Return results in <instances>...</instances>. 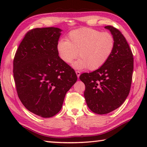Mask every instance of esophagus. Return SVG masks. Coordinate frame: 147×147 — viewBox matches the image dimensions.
I'll use <instances>...</instances> for the list:
<instances>
[{
	"label": "esophagus",
	"instance_id": "obj_1",
	"mask_svg": "<svg viewBox=\"0 0 147 147\" xmlns=\"http://www.w3.org/2000/svg\"><path fill=\"white\" fill-rule=\"evenodd\" d=\"M76 75H77V77H78V78H79L80 75V72L76 71Z\"/></svg>",
	"mask_w": 147,
	"mask_h": 147
}]
</instances>
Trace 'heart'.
Instances as JSON below:
<instances>
[{"instance_id": "1", "label": "heart", "mask_w": 147, "mask_h": 147, "mask_svg": "<svg viewBox=\"0 0 147 147\" xmlns=\"http://www.w3.org/2000/svg\"><path fill=\"white\" fill-rule=\"evenodd\" d=\"M114 48L115 39L112 34L89 28L71 31L67 40L61 39L56 45L59 58L66 63H71L79 53L80 58L72 64L78 70L100 69L110 58Z\"/></svg>"}]
</instances>
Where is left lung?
Here are the masks:
<instances>
[{"label": "left lung", "instance_id": "8db88e82", "mask_svg": "<svg viewBox=\"0 0 147 147\" xmlns=\"http://www.w3.org/2000/svg\"><path fill=\"white\" fill-rule=\"evenodd\" d=\"M104 28L115 39L112 54L100 69L80 76L86 86L87 105L100 115L111 112L125 101L130 93L134 69L133 54L123 35L111 26Z\"/></svg>", "mask_w": 147, "mask_h": 147}]
</instances>
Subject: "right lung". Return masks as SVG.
<instances>
[{
  "instance_id": "add662e5",
  "label": "right lung",
  "mask_w": 147,
  "mask_h": 147,
  "mask_svg": "<svg viewBox=\"0 0 147 147\" xmlns=\"http://www.w3.org/2000/svg\"><path fill=\"white\" fill-rule=\"evenodd\" d=\"M61 31L55 27L32 30L20 43L13 59L19 99L28 111L44 118L61 110L67 92L77 80L74 69L57 53Z\"/></svg>"
}]
</instances>
